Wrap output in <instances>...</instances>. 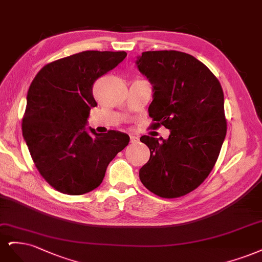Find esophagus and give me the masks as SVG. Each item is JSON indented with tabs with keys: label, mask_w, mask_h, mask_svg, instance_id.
<instances>
[{
	"label": "esophagus",
	"mask_w": 262,
	"mask_h": 262,
	"mask_svg": "<svg viewBox=\"0 0 262 262\" xmlns=\"http://www.w3.org/2000/svg\"><path fill=\"white\" fill-rule=\"evenodd\" d=\"M129 138H130V142H132V143H136V142H138V140H139V138L136 137V136H134V135H130Z\"/></svg>",
	"instance_id": "obj_1"
}]
</instances>
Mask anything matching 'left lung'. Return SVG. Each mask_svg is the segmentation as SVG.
Wrapping results in <instances>:
<instances>
[{"label": "left lung", "instance_id": "1", "mask_svg": "<svg viewBox=\"0 0 262 262\" xmlns=\"http://www.w3.org/2000/svg\"><path fill=\"white\" fill-rule=\"evenodd\" d=\"M136 64L152 85L148 111L154 128L163 125L170 129L167 139L140 138L150 149L140 181L159 197L184 196L207 179L223 145L222 87L204 63L184 52H142Z\"/></svg>", "mask_w": 262, "mask_h": 262}]
</instances>
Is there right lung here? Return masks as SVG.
<instances>
[{
  "label": "right lung",
  "mask_w": 262,
  "mask_h": 262,
  "mask_svg": "<svg viewBox=\"0 0 262 262\" xmlns=\"http://www.w3.org/2000/svg\"><path fill=\"white\" fill-rule=\"evenodd\" d=\"M126 55L83 51L47 64L33 78L23 136L39 173L57 191L82 195L94 190L108 163L128 145L129 136L124 133L86 128L90 108L97 106L94 83Z\"/></svg>",
  "instance_id": "right-lung-1"
}]
</instances>
